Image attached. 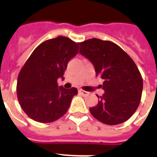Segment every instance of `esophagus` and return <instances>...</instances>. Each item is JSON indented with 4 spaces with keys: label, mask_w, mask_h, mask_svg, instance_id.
<instances>
[{
    "label": "esophagus",
    "mask_w": 157,
    "mask_h": 157,
    "mask_svg": "<svg viewBox=\"0 0 157 157\" xmlns=\"http://www.w3.org/2000/svg\"><path fill=\"white\" fill-rule=\"evenodd\" d=\"M78 92L80 94H82V95H83V96L88 95V94H89L88 92H86V91H85V90H79Z\"/></svg>",
    "instance_id": "obj_1"
}]
</instances>
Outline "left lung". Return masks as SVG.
Listing matches in <instances>:
<instances>
[{
    "label": "left lung",
    "instance_id": "left-lung-1",
    "mask_svg": "<svg viewBox=\"0 0 157 157\" xmlns=\"http://www.w3.org/2000/svg\"><path fill=\"white\" fill-rule=\"evenodd\" d=\"M80 54L88 59L96 76L103 79L104 94L90 112L94 118L109 125L129 119L139 107L143 79L133 59L117 44L92 38L79 43Z\"/></svg>",
    "mask_w": 157,
    "mask_h": 157
}]
</instances>
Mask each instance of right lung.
<instances>
[{
	"label": "right lung",
	"mask_w": 157,
	"mask_h": 157,
	"mask_svg": "<svg viewBox=\"0 0 157 157\" xmlns=\"http://www.w3.org/2000/svg\"><path fill=\"white\" fill-rule=\"evenodd\" d=\"M79 43L59 36L36 48L18 74V103L31 119L50 123L62 117L68 110L76 88L59 86L67 63L78 53Z\"/></svg>",
	"instance_id": "obj_1"
}]
</instances>
